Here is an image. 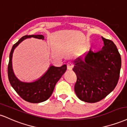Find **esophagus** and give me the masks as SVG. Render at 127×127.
<instances>
[{"label": "esophagus", "instance_id": "34e87169", "mask_svg": "<svg viewBox=\"0 0 127 127\" xmlns=\"http://www.w3.org/2000/svg\"><path fill=\"white\" fill-rule=\"evenodd\" d=\"M73 66H74L73 64L71 62H68V64H67V69L68 70H72Z\"/></svg>", "mask_w": 127, "mask_h": 127}]
</instances>
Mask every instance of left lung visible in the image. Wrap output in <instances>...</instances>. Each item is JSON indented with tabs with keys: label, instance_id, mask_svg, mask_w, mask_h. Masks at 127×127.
Wrapping results in <instances>:
<instances>
[{
	"label": "left lung",
	"instance_id": "1",
	"mask_svg": "<svg viewBox=\"0 0 127 127\" xmlns=\"http://www.w3.org/2000/svg\"><path fill=\"white\" fill-rule=\"evenodd\" d=\"M102 50L90 49L74 61L73 71L77 75L74 90L81 100L96 103L114 90L120 78L121 58L111 40L102 37Z\"/></svg>",
	"mask_w": 127,
	"mask_h": 127
}]
</instances>
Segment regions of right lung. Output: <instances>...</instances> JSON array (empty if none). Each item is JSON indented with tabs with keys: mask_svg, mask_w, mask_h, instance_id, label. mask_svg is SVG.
<instances>
[{
	"mask_svg": "<svg viewBox=\"0 0 127 127\" xmlns=\"http://www.w3.org/2000/svg\"><path fill=\"white\" fill-rule=\"evenodd\" d=\"M31 37L44 39V37L43 35H25L13 44L10 52L7 74L10 85L19 96L27 102L37 103L44 102L51 96L55 85L66 71V65H64L61 67L51 65L44 75L34 82L27 83L18 80L15 75L12 69V59L13 51L19 43L26 38Z\"/></svg>",
	"mask_w": 127,
	"mask_h": 127,
	"instance_id": "right-lung-1",
	"label": "right lung"
}]
</instances>
